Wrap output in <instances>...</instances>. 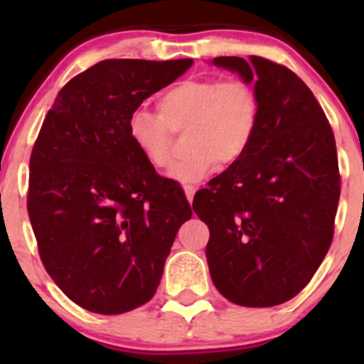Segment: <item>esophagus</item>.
I'll use <instances>...</instances> for the list:
<instances>
[{
    "mask_svg": "<svg viewBox=\"0 0 364 364\" xmlns=\"http://www.w3.org/2000/svg\"><path fill=\"white\" fill-rule=\"evenodd\" d=\"M183 190H185V196H186V199H188V203H192L193 196H196L197 186H193V185H185V186H183Z\"/></svg>",
    "mask_w": 364,
    "mask_h": 364,
    "instance_id": "esophagus-1",
    "label": "esophagus"
}]
</instances>
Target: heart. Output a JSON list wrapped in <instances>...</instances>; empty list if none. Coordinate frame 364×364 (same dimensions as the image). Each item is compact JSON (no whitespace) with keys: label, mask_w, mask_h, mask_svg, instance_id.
<instances>
[{"label":"heart","mask_w":364,"mask_h":364,"mask_svg":"<svg viewBox=\"0 0 364 364\" xmlns=\"http://www.w3.org/2000/svg\"><path fill=\"white\" fill-rule=\"evenodd\" d=\"M153 114L137 109L127 121L132 146L155 168H167L174 155V134H185L190 149L171 168L178 181H199L220 161L245 159L260 119L259 93L243 79H185L165 90Z\"/></svg>","instance_id":"1"}]
</instances>
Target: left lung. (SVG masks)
Wrapping results in <instances>:
<instances>
[{
  "mask_svg": "<svg viewBox=\"0 0 364 364\" xmlns=\"http://www.w3.org/2000/svg\"><path fill=\"white\" fill-rule=\"evenodd\" d=\"M213 63L255 82L260 119L245 159L193 197L209 229V273L240 306H277L306 287L331 247L340 199L335 135L292 70L259 56Z\"/></svg>",
  "mask_w": 364,
  "mask_h": 364,
  "instance_id": "obj_1",
  "label": "left lung"
}]
</instances>
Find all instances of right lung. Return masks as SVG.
Here are the masks:
<instances>
[{
    "instance_id": "obj_1",
    "label": "right lung",
    "mask_w": 364,
    "mask_h": 364,
    "mask_svg": "<svg viewBox=\"0 0 364 364\" xmlns=\"http://www.w3.org/2000/svg\"><path fill=\"white\" fill-rule=\"evenodd\" d=\"M193 60H104L70 79L29 159L28 215L54 284L84 310L117 315L148 303L192 208L127 135L139 105Z\"/></svg>"
}]
</instances>
